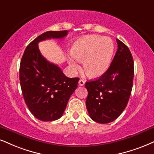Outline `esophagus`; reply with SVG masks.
Returning a JSON list of instances; mask_svg holds the SVG:
<instances>
[{"label": "esophagus", "mask_w": 154, "mask_h": 154, "mask_svg": "<svg viewBox=\"0 0 154 154\" xmlns=\"http://www.w3.org/2000/svg\"><path fill=\"white\" fill-rule=\"evenodd\" d=\"M79 86H84V84H85V81L83 80V79H80V80H79Z\"/></svg>", "instance_id": "obj_1"}]
</instances>
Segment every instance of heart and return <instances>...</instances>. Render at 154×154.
Returning a JSON list of instances; mask_svg holds the SVG:
<instances>
[{
    "label": "heart",
    "instance_id": "heart-1",
    "mask_svg": "<svg viewBox=\"0 0 154 154\" xmlns=\"http://www.w3.org/2000/svg\"><path fill=\"white\" fill-rule=\"evenodd\" d=\"M73 58L68 60L74 71L79 69V62H83V68L89 76H102L109 69L114 53L112 40L96 35H85L77 39L70 50Z\"/></svg>",
    "mask_w": 154,
    "mask_h": 154
}]
</instances>
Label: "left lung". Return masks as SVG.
Instances as JSON below:
<instances>
[{
  "mask_svg": "<svg viewBox=\"0 0 154 154\" xmlns=\"http://www.w3.org/2000/svg\"><path fill=\"white\" fill-rule=\"evenodd\" d=\"M116 42L117 51L107 71L85 84L87 111L92 120L99 123L116 120L126 107L131 94L134 75L131 53L119 39Z\"/></svg>",
  "mask_w": 154,
  "mask_h": 154,
  "instance_id": "1",
  "label": "left lung"
}]
</instances>
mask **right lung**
Listing matches in <instances>:
<instances>
[{
  "instance_id": "1",
  "label": "right lung",
  "mask_w": 154,
  "mask_h": 154,
  "mask_svg": "<svg viewBox=\"0 0 154 154\" xmlns=\"http://www.w3.org/2000/svg\"><path fill=\"white\" fill-rule=\"evenodd\" d=\"M68 31H47L26 47L20 60L19 77L25 102L38 120L52 121L63 114L68 101L78 87L79 78H68L57 65L41 55L38 43L63 38Z\"/></svg>"
}]
</instances>
